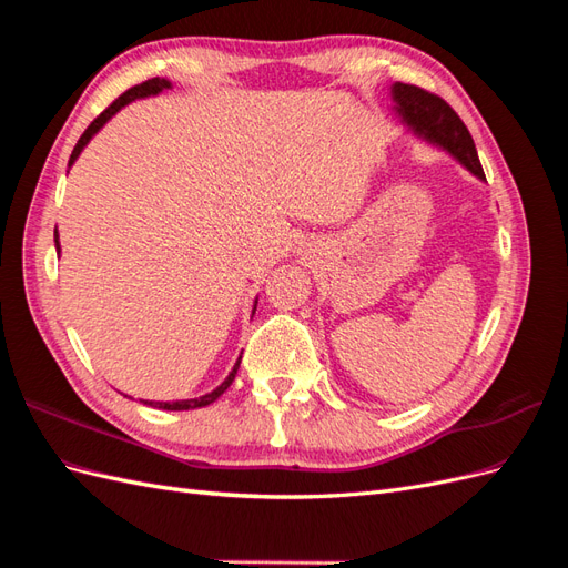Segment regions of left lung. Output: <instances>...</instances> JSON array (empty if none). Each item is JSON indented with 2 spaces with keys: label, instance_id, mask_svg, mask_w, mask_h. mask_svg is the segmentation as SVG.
<instances>
[{
  "label": "left lung",
  "instance_id": "left-lung-1",
  "mask_svg": "<svg viewBox=\"0 0 568 568\" xmlns=\"http://www.w3.org/2000/svg\"><path fill=\"white\" fill-rule=\"evenodd\" d=\"M390 97L395 113L400 115L412 132L428 144L448 151L455 161H459L478 180H486L467 125L462 123L459 115L440 97L417 88V84L405 82H395L390 88Z\"/></svg>",
  "mask_w": 568,
  "mask_h": 568
}]
</instances>
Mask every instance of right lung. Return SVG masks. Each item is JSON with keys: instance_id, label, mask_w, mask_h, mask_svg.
Returning a JSON list of instances; mask_svg holds the SVG:
<instances>
[{"instance_id": "obj_1", "label": "right lung", "mask_w": 568, "mask_h": 568, "mask_svg": "<svg viewBox=\"0 0 568 568\" xmlns=\"http://www.w3.org/2000/svg\"><path fill=\"white\" fill-rule=\"evenodd\" d=\"M173 88V84H170V80H165V78H151V80H146V82H142V84H134L132 90H128L125 94H120L113 104L104 111V113H99L92 123H90V128L82 132V136L78 140V144H75V149H73V153H71V161H68V165H73L75 161H78V156H80V151L90 144V140L92 136L104 128L109 120L123 109V106H128L130 101H134V99H144V97H156V94H161L163 90H170ZM54 242H57V253H61V246H59V232L54 234ZM257 303V301H255ZM253 313H255V307H253ZM239 363H242V357L236 359V365H234V369L230 372V376L225 382H222L215 390H211V393H205V395H201V398H192V400H175V403H153V400H142L144 405H151V407H159V409H170V412H182V409H196V407H205V405H211V403H215L222 393H225L230 386H232V382H234V376H236V369H239Z\"/></svg>"}]
</instances>
